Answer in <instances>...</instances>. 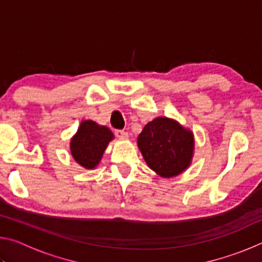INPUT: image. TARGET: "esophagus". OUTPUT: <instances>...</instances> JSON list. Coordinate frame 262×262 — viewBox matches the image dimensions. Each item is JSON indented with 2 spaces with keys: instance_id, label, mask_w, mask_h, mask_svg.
Listing matches in <instances>:
<instances>
[{
  "instance_id": "1",
  "label": "esophagus",
  "mask_w": 262,
  "mask_h": 262,
  "mask_svg": "<svg viewBox=\"0 0 262 262\" xmlns=\"http://www.w3.org/2000/svg\"><path fill=\"white\" fill-rule=\"evenodd\" d=\"M115 135H117V137H119V139H127L128 137L127 133L125 130H121V129L115 130Z\"/></svg>"
}]
</instances>
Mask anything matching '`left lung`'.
<instances>
[{
	"label": "left lung",
	"instance_id": "obj_1",
	"mask_svg": "<svg viewBox=\"0 0 262 262\" xmlns=\"http://www.w3.org/2000/svg\"><path fill=\"white\" fill-rule=\"evenodd\" d=\"M137 144L148 166L164 178L180 174L192 161L193 134L168 118H156L148 122Z\"/></svg>",
	"mask_w": 262,
	"mask_h": 262
}]
</instances>
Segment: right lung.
Listing matches in <instances>:
<instances>
[{
	"label": "right lung",
	"mask_w": 262,
	"mask_h": 262,
	"mask_svg": "<svg viewBox=\"0 0 262 262\" xmlns=\"http://www.w3.org/2000/svg\"><path fill=\"white\" fill-rule=\"evenodd\" d=\"M113 137L107 127L97 125L91 120L83 121L70 142L73 157L83 167L94 168L100 162L108 142Z\"/></svg>",
	"instance_id": "add662e5"
}]
</instances>
